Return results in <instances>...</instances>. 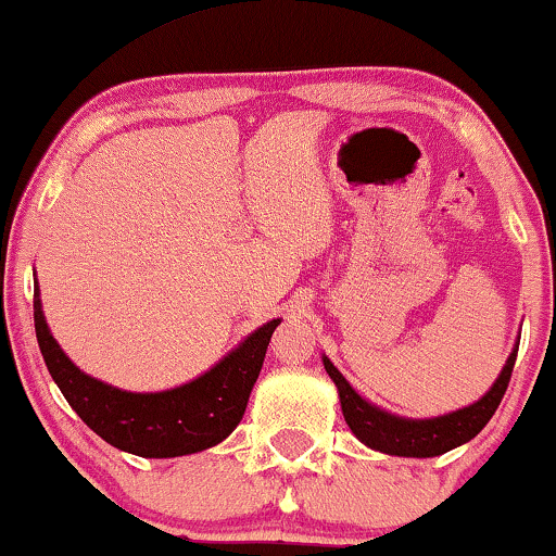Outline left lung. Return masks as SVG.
<instances>
[{"label": "left lung", "mask_w": 556, "mask_h": 556, "mask_svg": "<svg viewBox=\"0 0 556 556\" xmlns=\"http://www.w3.org/2000/svg\"><path fill=\"white\" fill-rule=\"evenodd\" d=\"M516 355L518 342L508 355V361H505L497 381L492 383L490 392L482 400L464 409H456V413L428 417V420H409V417H396L387 413V409H379L376 404L366 402L355 392L351 383L345 381V376L332 366L330 358H321V363H325V371L330 374L334 387H338L340 407L342 415H345L348 428L353 430L361 443H366L368 448L381 451V454L430 458L471 441L490 422V417L495 415L500 402H503L505 389L510 383Z\"/></svg>", "instance_id": "obj_1"}]
</instances>
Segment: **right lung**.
I'll list each match as a JSON object with an SVG mask.
<instances>
[{
	"instance_id": "add662e5",
	"label": "right lung",
	"mask_w": 556,
	"mask_h": 556,
	"mask_svg": "<svg viewBox=\"0 0 556 556\" xmlns=\"http://www.w3.org/2000/svg\"><path fill=\"white\" fill-rule=\"evenodd\" d=\"M36 338L53 381L89 428L115 448L143 458H173L222 443L242 420L265 351L280 319L247 334L211 371L167 392H123L79 371L48 330L36 280Z\"/></svg>"
}]
</instances>
